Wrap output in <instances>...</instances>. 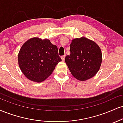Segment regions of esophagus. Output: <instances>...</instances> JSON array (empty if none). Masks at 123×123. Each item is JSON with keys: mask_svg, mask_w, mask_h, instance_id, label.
I'll list each match as a JSON object with an SVG mask.
<instances>
[{"mask_svg": "<svg viewBox=\"0 0 123 123\" xmlns=\"http://www.w3.org/2000/svg\"><path fill=\"white\" fill-rule=\"evenodd\" d=\"M65 55H62L61 57V59H62V60L63 61H65Z\"/></svg>", "mask_w": 123, "mask_h": 123, "instance_id": "obj_1", "label": "esophagus"}]
</instances>
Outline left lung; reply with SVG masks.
Listing matches in <instances>:
<instances>
[{
  "instance_id": "8db88e82",
  "label": "left lung",
  "mask_w": 123,
  "mask_h": 123,
  "mask_svg": "<svg viewBox=\"0 0 123 123\" xmlns=\"http://www.w3.org/2000/svg\"><path fill=\"white\" fill-rule=\"evenodd\" d=\"M70 54L65 62L72 76L79 81L92 78L100 69L102 53L99 46L85 37L75 38L70 45Z\"/></svg>"
}]
</instances>
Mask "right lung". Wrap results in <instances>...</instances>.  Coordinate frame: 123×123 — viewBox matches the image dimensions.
<instances>
[{
	"instance_id": "right-lung-1",
	"label": "right lung",
	"mask_w": 123,
	"mask_h": 123,
	"mask_svg": "<svg viewBox=\"0 0 123 123\" xmlns=\"http://www.w3.org/2000/svg\"><path fill=\"white\" fill-rule=\"evenodd\" d=\"M18 59L25 77L36 82L45 80L62 61L55 45L49 39L38 37L30 38L22 45Z\"/></svg>"
}]
</instances>
